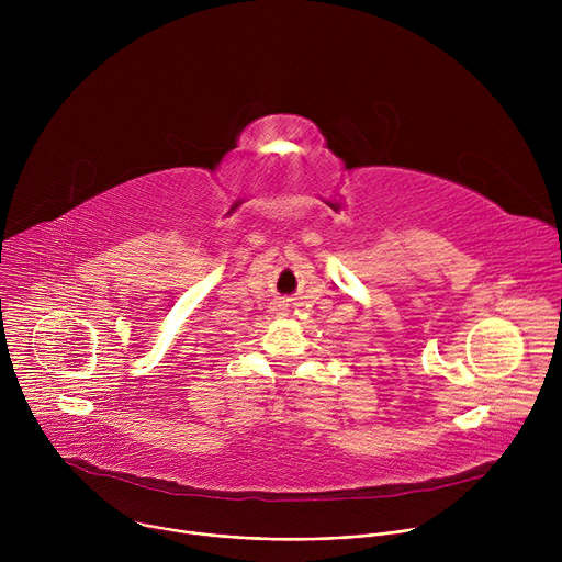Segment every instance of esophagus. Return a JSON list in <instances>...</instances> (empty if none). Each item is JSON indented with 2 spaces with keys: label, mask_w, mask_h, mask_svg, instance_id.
<instances>
[{
  "label": "esophagus",
  "mask_w": 562,
  "mask_h": 562,
  "mask_svg": "<svg viewBox=\"0 0 562 562\" xmlns=\"http://www.w3.org/2000/svg\"><path fill=\"white\" fill-rule=\"evenodd\" d=\"M278 306H282V304H278Z\"/></svg>",
  "instance_id": "1"
}]
</instances>
